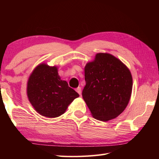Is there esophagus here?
I'll list each match as a JSON object with an SVG mask.
<instances>
[{"label": "esophagus", "mask_w": 159, "mask_h": 159, "mask_svg": "<svg viewBox=\"0 0 159 159\" xmlns=\"http://www.w3.org/2000/svg\"><path fill=\"white\" fill-rule=\"evenodd\" d=\"M76 92L79 94V95L80 96L81 95V88H80V87H77V88L76 89Z\"/></svg>", "instance_id": "obj_1"}]
</instances>
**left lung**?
I'll return each mask as SVG.
<instances>
[{
  "label": "left lung",
  "instance_id": "8db88e82",
  "mask_svg": "<svg viewBox=\"0 0 159 159\" xmlns=\"http://www.w3.org/2000/svg\"><path fill=\"white\" fill-rule=\"evenodd\" d=\"M82 96L93 117L107 121L123 112L129 102L133 79L120 60L108 53H98L85 67Z\"/></svg>",
  "mask_w": 159,
  "mask_h": 159
}]
</instances>
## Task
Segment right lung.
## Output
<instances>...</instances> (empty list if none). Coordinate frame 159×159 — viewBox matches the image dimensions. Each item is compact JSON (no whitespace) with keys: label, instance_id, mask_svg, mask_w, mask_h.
I'll return each mask as SVG.
<instances>
[{"label":"right lung","instance_id":"right-lung-1","mask_svg":"<svg viewBox=\"0 0 159 159\" xmlns=\"http://www.w3.org/2000/svg\"><path fill=\"white\" fill-rule=\"evenodd\" d=\"M27 96L38 112L47 117L63 114L79 93L61 80L56 66L42 63L33 70L27 83Z\"/></svg>","mask_w":159,"mask_h":159}]
</instances>
